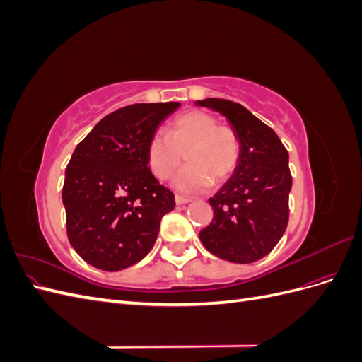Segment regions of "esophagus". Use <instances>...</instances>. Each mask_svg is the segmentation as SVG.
Listing matches in <instances>:
<instances>
[{"label": "esophagus", "instance_id": "esophagus-1", "mask_svg": "<svg viewBox=\"0 0 362 362\" xmlns=\"http://www.w3.org/2000/svg\"><path fill=\"white\" fill-rule=\"evenodd\" d=\"M175 202H177V205H182V204H189L190 199L189 198H184V196L177 194V196H175Z\"/></svg>", "mask_w": 362, "mask_h": 362}]
</instances>
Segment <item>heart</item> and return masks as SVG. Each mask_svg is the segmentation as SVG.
<instances>
[{
  "instance_id": "heart-1",
  "label": "heart",
  "mask_w": 362,
  "mask_h": 362,
  "mask_svg": "<svg viewBox=\"0 0 362 362\" xmlns=\"http://www.w3.org/2000/svg\"><path fill=\"white\" fill-rule=\"evenodd\" d=\"M238 134L229 125L218 124L214 115L204 110H189L172 120L169 133H156L146 146L148 166L160 181L169 180L184 160L185 168L173 181L184 193H202L211 184L226 181L238 166Z\"/></svg>"
}]
</instances>
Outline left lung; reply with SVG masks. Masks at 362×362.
<instances>
[{
  "label": "left lung",
  "mask_w": 362,
  "mask_h": 362,
  "mask_svg": "<svg viewBox=\"0 0 362 362\" xmlns=\"http://www.w3.org/2000/svg\"><path fill=\"white\" fill-rule=\"evenodd\" d=\"M196 104L223 115L242 145L233 177L208 199L214 218L199 238L222 259L238 264L258 261L278 245L288 223V152L275 131L242 104L218 98Z\"/></svg>",
  "instance_id": "obj_1"
}]
</instances>
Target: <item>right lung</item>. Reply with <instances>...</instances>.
Returning a JSON list of instances; mask_svg holds the SVG:
<instances>
[{
    "mask_svg": "<svg viewBox=\"0 0 362 362\" xmlns=\"http://www.w3.org/2000/svg\"><path fill=\"white\" fill-rule=\"evenodd\" d=\"M180 103L133 104L107 115L76 145L62 199L71 246L86 262L117 272L145 258L173 193L151 173L149 137Z\"/></svg>",
    "mask_w": 362,
    "mask_h": 362,
    "instance_id": "right-lung-1",
    "label": "right lung"
}]
</instances>
